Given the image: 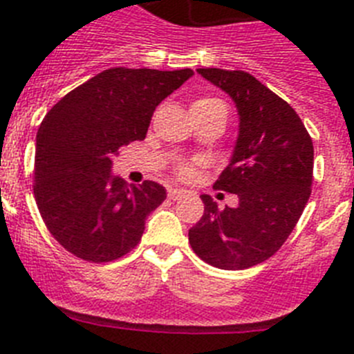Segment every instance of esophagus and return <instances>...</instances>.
<instances>
[{
  "instance_id": "34e87169",
  "label": "esophagus",
  "mask_w": 354,
  "mask_h": 354,
  "mask_svg": "<svg viewBox=\"0 0 354 354\" xmlns=\"http://www.w3.org/2000/svg\"><path fill=\"white\" fill-rule=\"evenodd\" d=\"M183 196H186V193H184L183 189H177V187H171V189H168V198L170 200H180Z\"/></svg>"
}]
</instances>
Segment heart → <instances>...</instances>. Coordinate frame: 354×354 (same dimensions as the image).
I'll list each match as a JSON object with an SVG mask.
<instances>
[{
  "mask_svg": "<svg viewBox=\"0 0 354 354\" xmlns=\"http://www.w3.org/2000/svg\"><path fill=\"white\" fill-rule=\"evenodd\" d=\"M218 104H223L221 101H218V99H212V97H204V99H198V101L193 102V106H218ZM177 174L183 177V179H187V177H192L193 175V167H189V165H180L179 167V171Z\"/></svg>",
  "mask_w": 354,
  "mask_h": 354,
  "instance_id": "obj_1",
  "label": "heart"
}]
</instances>
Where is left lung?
Here are the masks:
<instances>
[{
	"label": "left lung",
	"mask_w": 354,
	"mask_h": 354,
	"mask_svg": "<svg viewBox=\"0 0 354 354\" xmlns=\"http://www.w3.org/2000/svg\"><path fill=\"white\" fill-rule=\"evenodd\" d=\"M196 72L237 108L232 158L214 187L237 195L239 204L221 211L202 195L204 216L189 228V245L214 268L246 270L274 255L298 223L310 196L314 145L298 113L252 74Z\"/></svg>",
	"instance_id": "1"
}]
</instances>
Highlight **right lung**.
Segmentation results:
<instances>
[{
    "mask_svg": "<svg viewBox=\"0 0 354 354\" xmlns=\"http://www.w3.org/2000/svg\"><path fill=\"white\" fill-rule=\"evenodd\" d=\"M192 76V68H108L44 117L33 193L44 223L67 252L109 262L138 245L167 189L154 180L127 184L111 174L113 159L122 147L145 138L159 102Z\"/></svg>",
    "mask_w": 354,
    "mask_h": 354,
    "instance_id": "obj_1",
    "label": "right lung"
}]
</instances>
